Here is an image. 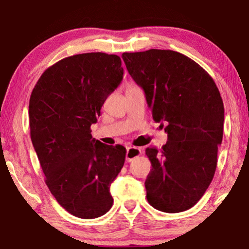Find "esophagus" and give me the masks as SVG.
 <instances>
[{
	"instance_id": "34e87169",
	"label": "esophagus",
	"mask_w": 249,
	"mask_h": 249,
	"mask_svg": "<svg viewBox=\"0 0 249 249\" xmlns=\"http://www.w3.org/2000/svg\"><path fill=\"white\" fill-rule=\"evenodd\" d=\"M142 155V149L137 148V147H128L126 150V161H133L135 158L140 157Z\"/></svg>"
}]
</instances>
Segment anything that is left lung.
<instances>
[{
  "label": "left lung",
  "mask_w": 249,
  "mask_h": 249,
  "mask_svg": "<svg viewBox=\"0 0 249 249\" xmlns=\"http://www.w3.org/2000/svg\"><path fill=\"white\" fill-rule=\"evenodd\" d=\"M133 80L145 92L155 122L166 124V145L146 148L153 169L147 200L166 213L191 209L212 181L222 144L224 105L210 74L184 54L149 49L124 53Z\"/></svg>",
  "instance_id": "1"
}]
</instances>
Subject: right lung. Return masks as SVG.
Masks as SVG:
<instances>
[{"mask_svg":"<svg viewBox=\"0 0 249 249\" xmlns=\"http://www.w3.org/2000/svg\"><path fill=\"white\" fill-rule=\"evenodd\" d=\"M123 73L116 54H74L49 67L29 99L31 138L45 182L58 203L80 218L100 217L112 208L109 187L126 149L96 141L90 127Z\"/></svg>","mask_w":249,"mask_h":249,"instance_id":"right-lung-1","label":"right lung"}]
</instances>
